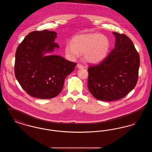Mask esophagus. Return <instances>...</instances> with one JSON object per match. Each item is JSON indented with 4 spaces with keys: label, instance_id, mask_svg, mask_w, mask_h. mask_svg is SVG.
Instances as JSON below:
<instances>
[{
    "label": "esophagus",
    "instance_id": "obj_1",
    "mask_svg": "<svg viewBox=\"0 0 152 152\" xmlns=\"http://www.w3.org/2000/svg\"><path fill=\"white\" fill-rule=\"evenodd\" d=\"M77 68H79V69H82V68H84V66L82 65V64H77Z\"/></svg>",
    "mask_w": 152,
    "mask_h": 152
}]
</instances>
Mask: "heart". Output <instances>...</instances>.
Segmentation results:
<instances>
[{
    "instance_id": "b5f03b06",
    "label": "heart",
    "mask_w": 152,
    "mask_h": 152,
    "mask_svg": "<svg viewBox=\"0 0 152 152\" xmlns=\"http://www.w3.org/2000/svg\"><path fill=\"white\" fill-rule=\"evenodd\" d=\"M71 43L66 44L65 53L72 58L84 53V60L92 64L99 63L107 58L110 47L107 36L96 33L75 36Z\"/></svg>"
}]
</instances>
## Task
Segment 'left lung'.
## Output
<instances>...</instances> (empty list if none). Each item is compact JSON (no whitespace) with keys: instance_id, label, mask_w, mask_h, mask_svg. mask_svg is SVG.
Returning a JSON list of instances; mask_svg holds the SVG:
<instances>
[{"instance_id":"left-lung-1","label":"left lung","mask_w":152,"mask_h":152,"mask_svg":"<svg viewBox=\"0 0 152 152\" xmlns=\"http://www.w3.org/2000/svg\"><path fill=\"white\" fill-rule=\"evenodd\" d=\"M115 48L99 64L88 68V87L96 99L104 101L121 99L136 86L140 56L129 37L113 32Z\"/></svg>"}]
</instances>
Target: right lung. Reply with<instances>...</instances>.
<instances>
[{
    "label": "right lung",
    "mask_w": 152,
    "mask_h": 152,
    "mask_svg": "<svg viewBox=\"0 0 152 152\" xmlns=\"http://www.w3.org/2000/svg\"><path fill=\"white\" fill-rule=\"evenodd\" d=\"M57 34L47 29L30 32L18 45L15 53V75L29 96L41 99L57 96L65 77L73 71L76 63L58 55L44 56L59 48Z\"/></svg>",
    "instance_id": "add662e5"
}]
</instances>
